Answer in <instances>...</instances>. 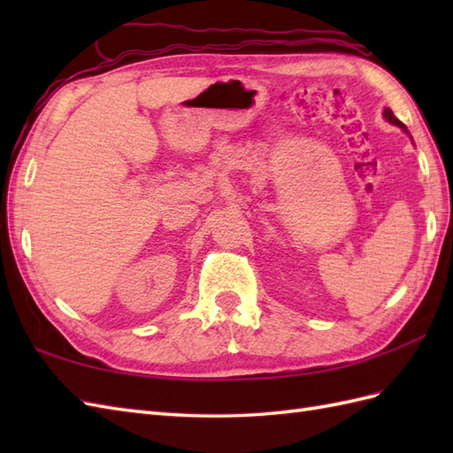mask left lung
Returning a JSON list of instances; mask_svg holds the SVG:
<instances>
[{
	"label": "left lung",
	"mask_w": 453,
	"mask_h": 453,
	"mask_svg": "<svg viewBox=\"0 0 453 453\" xmlns=\"http://www.w3.org/2000/svg\"><path fill=\"white\" fill-rule=\"evenodd\" d=\"M383 117H386L391 124H395V127H399V128H403V130L407 132V127H405V124H403L399 119H395V114H393V111H391V109H386V111H383Z\"/></svg>",
	"instance_id": "obj_1"
}]
</instances>
